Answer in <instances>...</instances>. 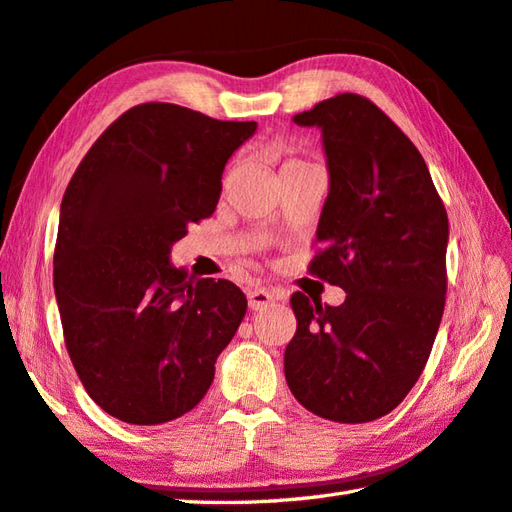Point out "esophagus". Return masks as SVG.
<instances>
[{"label": "esophagus", "mask_w": 512, "mask_h": 512, "mask_svg": "<svg viewBox=\"0 0 512 512\" xmlns=\"http://www.w3.org/2000/svg\"><path fill=\"white\" fill-rule=\"evenodd\" d=\"M275 302V293L268 288H255L248 290V306L253 310H262Z\"/></svg>", "instance_id": "1"}]
</instances>
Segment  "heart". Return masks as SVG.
<instances>
[{"label": "heart", "mask_w": 512, "mask_h": 512, "mask_svg": "<svg viewBox=\"0 0 512 512\" xmlns=\"http://www.w3.org/2000/svg\"><path fill=\"white\" fill-rule=\"evenodd\" d=\"M299 162H302V159H288L286 164H299ZM286 164H284V166H286Z\"/></svg>", "instance_id": "obj_1"}]
</instances>
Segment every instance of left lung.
<instances>
[{
    "label": "left lung",
    "mask_w": 512,
    "mask_h": 512,
    "mask_svg": "<svg viewBox=\"0 0 512 512\" xmlns=\"http://www.w3.org/2000/svg\"><path fill=\"white\" fill-rule=\"evenodd\" d=\"M322 128L330 190L310 275L342 306L290 297V393L310 413L364 424L402 404L433 350L446 304L448 215L424 157L370 99L342 93L293 117Z\"/></svg>",
    "instance_id": "1"
}]
</instances>
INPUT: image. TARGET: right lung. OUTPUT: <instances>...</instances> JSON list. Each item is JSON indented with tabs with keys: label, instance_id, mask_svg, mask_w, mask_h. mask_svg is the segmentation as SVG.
I'll return each instance as SVG.
<instances>
[{
	"label": "right lung",
	"instance_id": "add662e5",
	"mask_svg": "<svg viewBox=\"0 0 512 512\" xmlns=\"http://www.w3.org/2000/svg\"><path fill=\"white\" fill-rule=\"evenodd\" d=\"M255 128L139 104L68 182L53 257L64 342L90 399L126 424H164L202 402L246 315L233 282L188 277L170 248L213 215L224 166Z\"/></svg>",
	"mask_w": 512,
	"mask_h": 512
}]
</instances>
